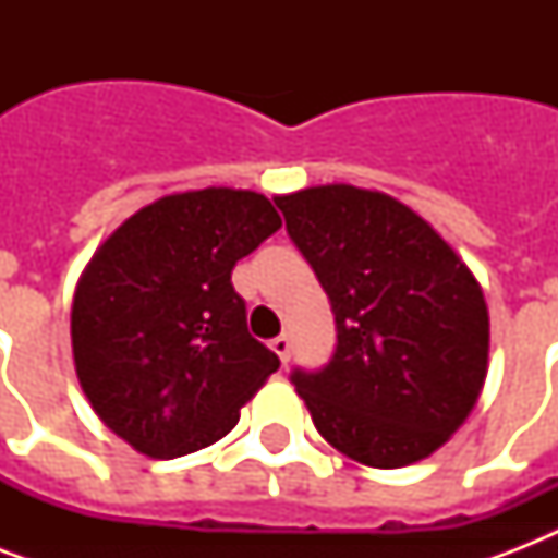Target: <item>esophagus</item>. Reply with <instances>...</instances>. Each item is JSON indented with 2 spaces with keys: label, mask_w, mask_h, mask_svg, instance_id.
<instances>
[{
  "label": "esophagus",
  "mask_w": 558,
  "mask_h": 558,
  "mask_svg": "<svg viewBox=\"0 0 558 558\" xmlns=\"http://www.w3.org/2000/svg\"><path fill=\"white\" fill-rule=\"evenodd\" d=\"M271 350L278 353L280 362H289V353H292V341H289L287 332H283V336H278V339H271Z\"/></svg>",
  "instance_id": "1"
}]
</instances>
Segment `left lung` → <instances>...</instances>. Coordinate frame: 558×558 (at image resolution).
<instances>
[{
  "label": "left lung",
  "mask_w": 558,
  "mask_h": 558,
  "mask_svg": "<svg viewBox=\"0 0 558 558\" xmlns=\"http://www.w3.org/2000/svg\"><path fill=\"white\" fill-rule=\"evenodd\" d=\"M336 315V353L292 371L324 440L373 469L437 451L475 408L489 359L484 289L420 214L379 191L275 196Z\"/></svg>",
  "instance_id": "1"
}]
</instances>
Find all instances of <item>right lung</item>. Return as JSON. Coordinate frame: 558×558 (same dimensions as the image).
<instances>
[{"mask_svg": "<svg viewBox=\"0 0 558 558\" xmlns=\"http://www.w3.org/2000/svg\"><path fill=\"white\" fill-rule=\"evenodd\" d=\"M280 228L263 193L161 196L109 234L72 304L74 371L109 432L147 458L222 440L280 367L245 327L236 260Z\"/></svg>", "mask_w": 558, "mask_h": 558, "instance_id": "right-lung-1", "label": "right lung"}]
</instances>
